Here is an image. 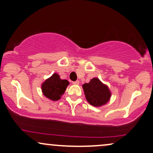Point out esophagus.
Returning a JSON list of instances; mask_svg holds the SVG:
<instances>
[{
	"instance_id": "1",
	"label": "esophagus",
	"mask_w": 153,
	"mask_h": 153,
	"mask_svg": "<svg viewBox=\"0 0 153 153\" xmlns=\"http://www.w3.org/2000/svg\"><path fill=\"white\" fill-rule=\"evenodd\" d=\"M79 80H76V81H73V84H74V85H78L79 84Z\"/></svg>"
}]
</instances>
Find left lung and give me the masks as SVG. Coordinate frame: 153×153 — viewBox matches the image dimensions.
Masks as SVG:
<instances>
[{
	"label": "left lung",
	"instance_id": "8db88e82",
	"mask_svg": "<svg viewBox=\"0 0 153 153\" xmlns=\"http://www.w3.org/2000/svg\"><path fill=\"white\" fill-rule=\"evenodd\" d=\"M85 98L90 104L94 106H100L106 104L111 97L110 91L108 87L94 78L90 82L82 85Z\"/></svg>",
	"mask_w": 153,
	"mask_h": 153
}]
</instances>
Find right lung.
I'll return each mask as SVG.
<instances>
[{
	"instance_id": "obj_1",
	"label": "right lung",
	"mask_w": 153,
	"mask_h": 153,
	"mask_svg": "<svg viewBox=\"0 0 153 153\" xmlns=\"http://www.w3.org/2000/svg\"><path fill=\"white\" fill-rule=\"evenodd\" d=\"M69 85L67 80H61L59 75L54 73L52 76L45 80L42 85L43 94L52 101H57L64 94L66 88Z\"/></svg>"
}]
</instances>
